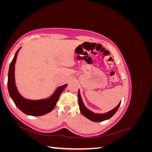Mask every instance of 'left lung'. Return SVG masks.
Wrapping results in <instances>:
<instances>
[{"mask_svg":"<svg viewBox=\"0 0 152 152\" xmlns=\"http://www.w3.org/2000/svg\"><path fill=\"white\" fill-rule=\"evenodd\" d=\"M78 98H79V108H80L81 113L86 118H89L90 121H93V122H102V121H104L106 120H108V119L113 117L114 115V114L117 112V111L118 110L119 107H120L121 103V102L115 108H113L112 110H111V111H110L106 113L98 114V113H94L93 112H92L91 111H90L89 110H88L85 107V105L83 103V102H82L79 90V92H78Z\"/></svg>","mask_w":152,"mask_h":152,"instance_id":"obj_1","label":"left lung"}]
</instances>
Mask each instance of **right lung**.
Segmentation results:
<instances>
[{
  "instance_id": "right-lung-1",
  "label": "right lung",
  "mask_w": 152,
  "mask_h": 152,
  "mask_svg": "<svg viewBox=\"0 0 152 152\" xmlns=\"http://www.w3.org/2000/svg\"><path fill=\"white\" fill-rule=\"evenodd\" d=\"M19 50L16 53L9 69L7 80L9 93L16 107L24 113L31 116L44 115L51 112L54 109L59 96L64 89L66 88L67 84L59 87L55 93L47 99L34 101L26 99L23 98L18 93L15 80V65Z\"/></svg>"
}]
</instances>
